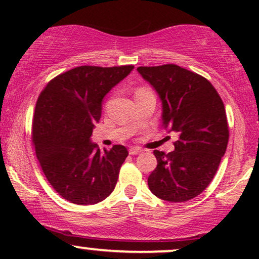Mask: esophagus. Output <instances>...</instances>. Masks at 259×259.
Masks as SVG:
<instances>
[{
	"mask_svg": "<svg viewBox=\"0 0 259 259\" xmlns=\"http://www.w3.org/2000/svg\"><path fill=\"white\" fill-rule=\"evenodd\" d=\"M141 152H142V150H141V148H139V147H132L129 150V153L133 154V156H134V154H139Z\"/></svg>",
	"mask_w": 259,
	"mask_h": 259,
	"instance_id": "obj_1",
	"label": "esophagus"
}]
</instances>
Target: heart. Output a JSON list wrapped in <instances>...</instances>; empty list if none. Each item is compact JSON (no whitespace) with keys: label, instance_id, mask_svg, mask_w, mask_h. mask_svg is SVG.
Masks as SVG:
<instances>
[{"label":"heart","instance_id":"1","mask_svg":"<svg viewBox=\"0 0 259 259\" xmlns=\"http://www.w3.org/2000/svg\"><path fill=\"white\" fill-rule=\"evenodd\" d=\"M145 91H148L147 89H144V88H140L138 91H136V94H140V92H145Z\"/></svg>","mask_w":259,"mask_h":259}]
</instances>
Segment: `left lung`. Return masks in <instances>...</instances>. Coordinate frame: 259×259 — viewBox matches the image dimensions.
Masks as SVG:
<instances>
[{
	"instance_id": "left-lung-1",
	"label": "left lung",
	"mask_w": 259,
	"mask_h": 259,
	"mask_svg": "<svg viewBox=\"0 0 259 259\" xmlns=\"http://www.w3.org/2000/svg\"><path fill=\"white\" fill-rule=\"evenodd\" d=\"M162 100L163 125L178 136L175 150H154L157 167L148 177L154 196L168 202L195 198L209 185L227 151L224 103L206 78L177 64L139 67Z\"/></svg>"
}]
</instances>
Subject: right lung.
Here are the masks:
<instances>
[{
    "label": "right lung",
    "instance_id": "1",
    "mask_svg": "<svg viewBox=\"0 0 259 259\" xmlns=\"http://www.w3.org/2000/svg\"><path fill=\"white\" fill-rule=\"evenodd\" d=\"M134 65H81L59 74L38 96L31 139L45 177L59 196L88 206L114 190L127 150L114 145L100 151L90 142L100 120L102 100Z\"/></svg>",
    "mask_w": 259,
    "mask_h": 259
}]
</instances>
